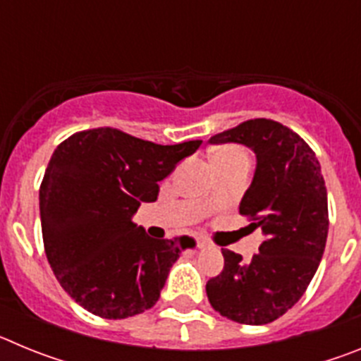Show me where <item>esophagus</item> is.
<instances>
[{
	"mask_svg": "<svg viewBox=\"0 0 361 361\" xmlns=\"http://www.w3.org/2000/svg\"><path fill=\"white\" fill-rule=\"evenodd\" d=\"M197 240V247H208L209 245V240L208 238H204V237H195Z\"/></svg>",
	"mask_w": 361,
	"mask_h": 361,
	"instance_id": "1",
	"label": "esophagus"
}]
</instances>
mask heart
Segmentation results:
<instances>
[{
  "instance_id": "b5f03b06",
  "label": "heart",
  "mask_w": 361,
  "mask_h": 361,
  "mask_svg": "<svg viewBox=\"0 0 361 361\" xmlns=\"http://www.w3.org/2000/svg\"><path fill=\"white\" fill-rule=\"evenodd\" d=\"M237 157H245L244 152L238 148H233V146H226V148H220L219 152H215L213 161H229V159H237Z\"/></svg>"
}]
</instances>
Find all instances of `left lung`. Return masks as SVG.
I'll use <instances>...</instances> for the list:
<instances>
[{"label":"left lung","instance_id":"1","mask_svg":"<svg viewBox=\"0 0 361 361\" xmlns=\"http://www.w3.org/2000/svg\"><path fill=\"white\" fill-rule=\"evenodd\" d=\"M209 142H237L257 155L238 212L251 216L250 228H260L266 238L247 264L222 250L224 269L208 280L206 295L229 320L269 324L302 298L320 266L329 231L320 162L298 133L271 119L245 121Z\"/></svg>","mask_w":361,"mask_h":361}]
</instances>
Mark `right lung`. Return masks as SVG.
<instances>
[{
  "mask_svg": "<svg viewBox=\"0 0 361 361\" xmlns=\"http://www.w3.org/2000/svg\"><path fill=\"white\" fill-rule=\"evenodd\" d=\"M202 141L162 146L116 128L73 133L50 157L39 188L44 253L81 307L108 320L153 307L190 237L152 238L133 215Z\"/></svg>",
  "mask_w": 361,
  "mask_h": 361,
  "instance_id": "add662e5",
  "label": "right lung"
}]
</instances>
